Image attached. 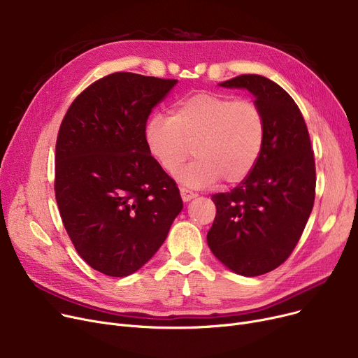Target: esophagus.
Segmentation results:
<instances>
[{
  "instance_id": "esophagus-1",
  "label": "esophagus",
  "mask_w": 358,
  "mask_h": 358,
  "mask_svg": "<svg viewBox=\"0 0 358 358\" xmlns=\"http://www.w3.org/2000/svg\"><path fill=\"white\" fill-rule=\"evenodd\" d=\"M180 194H181V199L182 201H190L193 200L194 197H197V194L189 189H185V187H180Z\"/></svg>"
}]
</instances>
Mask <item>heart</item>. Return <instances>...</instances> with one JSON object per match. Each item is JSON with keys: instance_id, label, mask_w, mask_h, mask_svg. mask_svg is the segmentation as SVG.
Masks as SVG:
<instances>
[{"instance_id": "heart-1", "label": "heart", "mask_w": 358, "mask_h": 358, "mask_svg": "<svg viewBox=\"0 0 358 358\" xmlns=\"http://www.w3.org/2000/svg\"><path fill=\"white\" fill-rule=\"evenodd\" d=\"M267 123L252 100L199 92L178 101L171 117L155 113L145 127L149 154L166 174H174L192 154L196 159L178 180L199 189L216 182L235 184L255 168L266 143Z\"/></svg>"}]
</instances>
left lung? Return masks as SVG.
Wrapping results in <instances>:
<instances>
[{
    "instance_id": "8db88e82",
    "label": "left lung",
    "mask_w": 358,
    "mask_h": 358,
    "mask_svg": "<svg viewBox=\"0 0 358 358\" xmlns=\"http://www.w3.org/2000/svg\"><path fill=\"white\" fill-rule=\"evenodd\" d=\"M219 85L247 88L264 111L267 134L251 174L212 196L216 217L208 243L229 270L255 277L283 264L303 234L315 201L313 150L302 113L278 84L245 73Z\"/></svg>"
}]
</instances>
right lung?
<instances>
[{
    "mask_svg": "<svg viewBox=\"0 0 358 358\" xmlns=\"http://www.w3.org/2000/svg\"><path fill=\"white\" fill-rule=\"evenodd\" d=\"M177 80L113 72L72 101L55 152V196L68 236L90 267L138 271L182 209L176 181L149 154L145 127Z\"/></svg>",
    "mask_w": 358,
    "mask_h": 358,
    "instance_id": "1",
    "label": "right lung"
}]
</instances>
